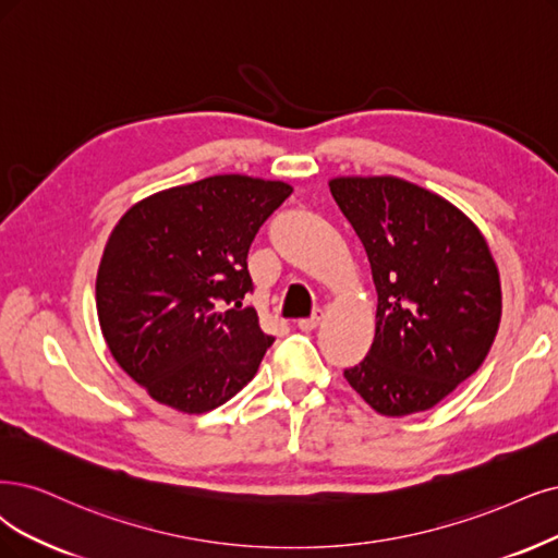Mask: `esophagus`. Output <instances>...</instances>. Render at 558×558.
<instances>
[{"mask_svg":"<svg viewBox=\"0 0 558 558\" xmlns=\"http://www.w3.org/2000/svg\"><path fill=\"white\" fill-rule=\"evenodd\" d=\"M322 319H324V311H315L313 313V317H307V319H299V328L301 331H313V328H317L319 324H322Z\"/></svg>","mask_w":558,"mask_h":558,"instance_id":"34e87169","label":"esophagus"}]
</instances>
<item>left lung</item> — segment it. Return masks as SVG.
I'll return each mask as SVG.
<instances>
[{
    "label": "left lung",
    "mask_w": 558,
    "mask_h": 558,
    "mask_svg": "<svg viewBox=\"0 0 558 558\" xmlns=\"http://www.w3.org/2000/svg\"><path fill=\"white\" fill-rule=\"evenodd\" d=\"M377 290L375 340L344 379L377 414L439 404L483 365L501 322V280L464 211L400 177H336Z\"/></svg>",
    "instance_id": "left-lung-1"
}]
</instances>
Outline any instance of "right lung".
Masks as SVG:
<instances>
[{"label":"right lung","instance_id":"1","mask_svg":"<svg viewBox=\"0 0 558 558\" xmlns=\"http://www.w3.org/2000/svg\"><path fill=\"white\" fill-rule=\"evenodd\" d=\"M292 185L216 174L140 199L119 218L96 276L102 338L119 367L181 414L251 381L274 338L259 328L247 251Z\"/></svg>","mask_w":558,"mask_h":558}]
</instances>
